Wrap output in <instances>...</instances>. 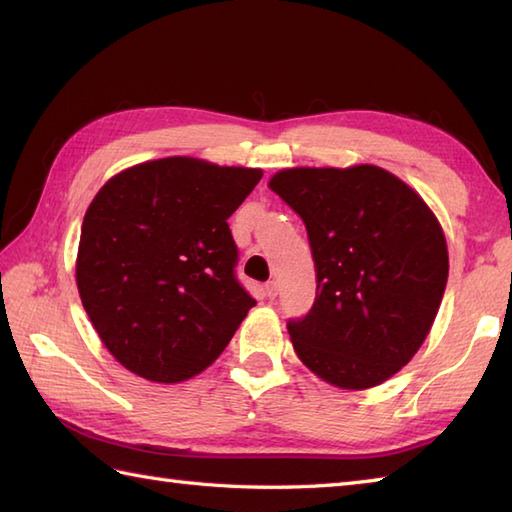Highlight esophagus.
I'll list each match as a JSON object with an SVG mask.
<instances>
[{
	"label": "esophagus",
	"instance_id": "34e87169",
	"mask_svg": "<svg viewBox=\"0 0 512 512\" xmlns=\"http://www.w3.org/2000/svg\"><path fill=\"white\" fill-rule=\"evenodd\" d=\"M264 292H266L268 299H275L277 297V284H275V281H268V284L264 286Z\"/></svg>",
	"mask_w": 512,
	"mask_h": 512
}]
</instances>
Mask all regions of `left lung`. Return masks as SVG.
Masks as SVG:
<instances>
[{"instance_id":"obj_1","label":"left lung","mask_w":512,"mask_h":512,"mask_svg":"<svg viewBox=\"0 0 512 512\" xmlns=\"http://www.w3.org/2000/svg\"><path fill=\"white\" fill-rule=\"evenodd\" d=\"M268 187L306 224L317 266L310 312L288 321L301 363L341 389L385 383L440 310L449 253L438 217L376 165L281 169Z\"/></svg>"}]
</instances>
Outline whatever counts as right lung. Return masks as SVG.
Here are the masks:
<instances>
[{
  "mask_svg": "<svg viewBox=\"0 0 512 512\" xmlns=\"http://www.w3.org/2000/svg\"><path fill=\"white\" fill-rule=\"evenodd\" d=\"M262 176L171 156L116 173L94 195L76 286L103 345L129 372L182 383L233 339L255 299L235 279L226 220Z\"/></svg>",
  "mask_w": 512,
  "mask_h": 512,
  "instance_id": "add662e5",
  "label": "right lung"
}]
</instances>
